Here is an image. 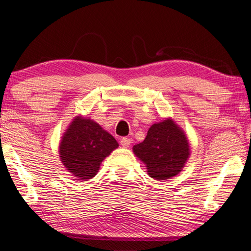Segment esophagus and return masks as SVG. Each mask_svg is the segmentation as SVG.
<instances>
[{
    "mask_svg": "<svg viewBox=\"0 0 251 251\" xmlns=\"http://www.w3.org/2000/svg\"><path fill=\"white\" fill-rule=\"evenodd\" d=\"M130 144H131V139H129V138L123 137V138L121 139V145L124 147V148H128V147L130 146Z\"/></svg>",
    "mask_w": 251,
    "mask_h": 251,
    "instance_id": "1",
    "label": "esophagus"
}]
</instances>
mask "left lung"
<instances>
[{
	"mask_svg": "<svg viewBox=\"0 0 251 251\" xmlns=\"http://www.w3.org/2000/svg\"><path fill=\"white\" fill-rule=\"evenodd\" d=\"M132 150L146 164L150 177L156 180L177 175L190 155L187 137L172 119L152 125L145 140Z\"/></svg>",
	"mask_w": 251,
	"mask_h": 251,
	"instance_id": "obj_1",
	"label": "left lung"
}]
</instances>
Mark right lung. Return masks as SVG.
Here are the masks:
<instances>
[{
    "label": "right lung",
    "mask_w": 251,
    "mask_h": 251,
    "mask_svg": "<svg viewBox=\"0 0 251 251\" xmlns=\"http://www.w3.org/2000/svg\"><path fill=\"white\" fill-rule=\"evenodd\" d=\"M117 147L114 137L98 123L76 116L62 137L60 159L68 172L85 181L95 177L102 161Z\"/></svg>",
    "instance_id": "1"
}]
</instances>
